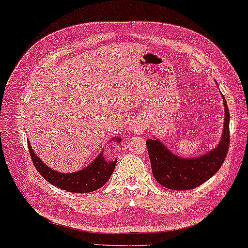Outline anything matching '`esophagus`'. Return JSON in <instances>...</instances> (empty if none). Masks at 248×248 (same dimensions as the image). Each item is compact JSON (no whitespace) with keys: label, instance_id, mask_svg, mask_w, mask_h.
Listing matches in <instances>:
<instances>
[{"label":"esophagus","instance_id":"esophagus-1","mask_svg":"<svg viewBox=\"0 0 248 248\" xmlns=\"http://www.w3.org/2000/svg\"><path fill=\"white\" fill-rule=\"evenodd\" d=\"M129 131L132 133H135V134H142L144 132V124L142 120H133L129 124Z\"/></svg>","mask_w":248,"mask_h":248}]
</instances>
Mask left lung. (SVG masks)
Returning <instances> with one entry per match:
<instances>
[{
	"mask_svg": "<svg viewBox=\"0 0 248 248\" xmlns=\"http://www.w3.org/2000/svg\"><path fill=\"white\" fill-rule=\"evenodd\" d=\"M225 121L222 140L215 150L196 158H182L157 140H147L152 173L159 184L173 190L193 189L209 180L223 165L230 147V112L225 97Z\"/></svg>",
	"mask_w": 248,
	"mask_h": 248,
	"instance_id": "obj_1",
	"label": "left lung"
}]
</instances>
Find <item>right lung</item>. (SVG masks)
<instances>
[{"label":"right lung","mask_w":248,"mask_h":248,"mask_svg":"<svg viewBox=\"0 0 248 248\" xmlns=\"http://www.w3.org/2000/svg\"><path fill=\"white\" fill-rule=\"evenodd\" d=\"M114 140H120V137H117ZM29 152L31 155L32 162L35 166L42 176L52 185L56 186V187L62 188L64 190L72 193H90L94 192L98 188H101L106 182L109 180L112 176L115 169L116 161L108 162L105 161L104 156L102 154L97 156V158L91 164V165L86 166L84 170H78L75 173L71 174H63L55 172L47 167L45 164L37 157V155L34 153L31 144L28 140Z\"/></svg>","instance_id":"obj_1"}]
</instances>
